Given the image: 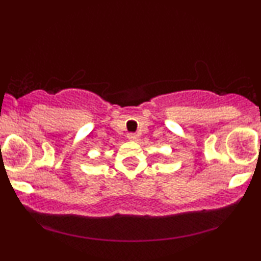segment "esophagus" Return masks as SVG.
<instances>
[{
    "mask_svg": "<svg viewBox=\"0 0 261 261\" xmlns=\"http://www.w3.org/2000/svg\"><path fill=\"white\" fill-rule=\"evenodd\" d=\"M127 139L130 140V141H135V140L137 139V136H136V135H135V134L131 133V134H127Z\"/></svg>",
    "mask_w": 261,
    "mask_h": 261,
    "instance_id": "1",
    "label": "esophagus"
}]
</instances>
